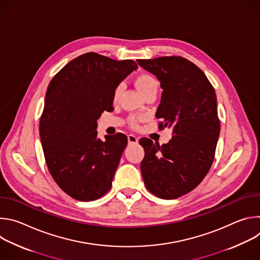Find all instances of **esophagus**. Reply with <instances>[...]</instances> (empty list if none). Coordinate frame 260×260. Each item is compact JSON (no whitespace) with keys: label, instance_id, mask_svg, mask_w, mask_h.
<instances>
[{"label":"esophagus","instance_id":"34e87169","mask_svg":"<svg viewBox=\"0 0 260 260\" xmlns=\"http://www.w3.org/2000/svg\"><path fill=\"white\" fill-rule=\"evenodd\" d=\"M127 140H128V144H136V143H138V141H139V138L138 137H136L135 135H128L127 136Z\"/></svg>","mask_w":260,"mask_h":260}]
</instances>
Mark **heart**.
Listing matches in <instances>:
<instances>
[{
  "label": "heart",
  "mask_w": 260,
  "mask_h": 260,
  "mask_svg": "<svg viewBox=\"0 0 260 260\" xmlns=\"http://www.w3.org/2000/svg\"><path fill=\"white\" fill-rule=\"evenodd\" d=\"M135 84L143 95L147 94L150 91H154V90L157 91L158 89V81L149 73H140L139 75L135 77ZM121 92H122V85H117L113 90V100L117 101ZM140 119H141L140 117H133L131 119V124L136 125Z\"/></svg>",
  "instance_id": "heart-1"
}]
</instances>
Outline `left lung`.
<instances>
[{
    "instance_id": "8db88e82",
    "label": "left lung",
    "mask_w": 260,
    "mask_h": 260,
    "mask_svg": "<svg viewBox=\"0 0 260 260\" xmlns=\"http://www.w3.org/2000/svg\"><path fill=\"white\" fill-rule=\"evenodd\" d=\"M162 88L156 118L160 128H172L161 146L140 140L145 150L141 172L147 189L174 200L193 190L208 174L220 134L215 90L204 72L181 56L138 59Z\"/></svg>"
}]
</instances>
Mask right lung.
<instances>
[{"instance_id":"right-lung-1","label":"right lung","mask_w":260,"mask_h":260,"mask_svg":"<svg viewBox=\"0 0 260 260\" xmlns=\"http://www.w3.org/2000/svg\"><path fill=\"white\" fill-rule=\"evenodd\" d=\"M138 64L88 52L67 63L50 81L40 119V139L48 170L73 199L103 197L112 180L127 138H98L103 111H112L113 90Z\"/></svg>"}]
</instances>
